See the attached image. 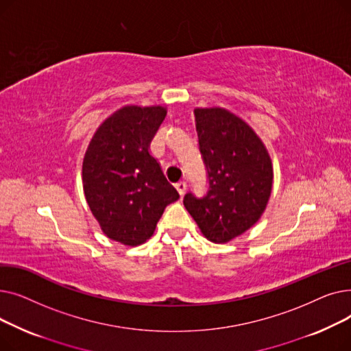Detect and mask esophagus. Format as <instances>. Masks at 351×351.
<instances>
[{
    "instance_id": "34e87169",
    "label": "esophagus",
    "mask_w": 351,
    "mask_h": 351,
    "mask_svg": "<svg viewBox=\"0 0 351 351\" xmlns=\"http://www.w3.org/2000/svg\"><path fill=\"white\" fill-rule=\"evenodd\" d=\"M186 189H188V185H186V182H179V183H176V191L179 192V195H180V196H183V195H185Z\"/></svg>"
}]
</instances>
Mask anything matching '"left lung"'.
Segmentation results:
<instances>
[{
    "label": "left lung",
    "mask_w": 351,
    "mask_h": 351,
    "mask_svg": "<svg viewBox=\"0 0 351 351\" xmlns=\"http://www.w3.org/2000/svg\"><path fill=\"white\" fill-rule=\"evenodd\" d=\"M208 192H189L183 205L210 242L225 243L250 229L271 193V160L263 142L241 118L222 108L195 109Z\"/></svg>",
    "instance_id": "left-lung-1"
}]
</instances>
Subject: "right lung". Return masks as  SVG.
I'll return each mask as SVG.
<instances>
[{
    "label": "right lung",
    "instance_id": "1",
    "mask_svg": "<svg viewBox=\"0 0 351 351\" xmlns=\"http://www.w3.org/2000/svg\"><path fill=\"white\" fill-rule=\"evenodd\" d=\"M165 117L162 106H123L102 122L84 158L89 209L109 239L128 246L146 242L165 208L179 199L149 154Z\"/></svg>",
    "mask_w": 351,
    "mask_h": 351
}]
</instances>
